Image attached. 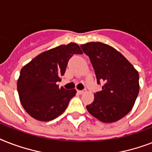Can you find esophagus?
<instances>
[{
	"instance_id": "obj_1",
	"label": "esophagus",
	"mask_w": 152,
	"mask_h": 152,
	"mask_svg": "<svg viewBox=\"0 0 152 152\" xmlns=\"http://www.w3.org/2000/svg\"><path fill=\"white\" fill-rule=\"evenodd\" d=\"M86 91V89H83V90H80V91H77V92L80 94V95H82V94H83V93L85 92Z\"/></svg>"
}]
</instances>
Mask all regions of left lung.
Listing matches in <instances>:
<instances>
[{"instance_id":"8db88e82","label":"left lung","mask_w":152,"mask_h":152,"mask_svg":"<svg viewBox=\"0 0 152 152\" xmlns=\"http://www.w3.org/2000/svg\"><path fill=\"white\" fill-rule=\"evenodd\" d=\"M90 58L98 84L103 81L102 91L95 94L87 110L105 123L114 122L129 113L139 93V73L117 50L102 42L81 45Z\"/></svg>"}]
</instances>
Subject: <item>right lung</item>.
<instances>
[{"mask_svg": "<svg viewBox=\"0 0 152 152\" xmlns=\"http://www.w3.org/2000/svg\"><path fill=\"white\" fill-rule=\"evenodd\" d=\"M80 46L71 42L43 52L23 67L17 91L23 107L32 118L42 121L53 120L68 107L76 95L75 89L58 88L69 59L82 54Z\"/></svg>", "mask_w": 152, "mask_h": 152, "instance_id": "1", "label": "right lung"}]
</instances>
